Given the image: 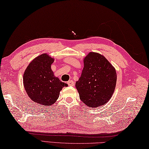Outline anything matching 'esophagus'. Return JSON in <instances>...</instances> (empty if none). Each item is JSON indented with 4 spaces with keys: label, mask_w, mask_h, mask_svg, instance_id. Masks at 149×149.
<instances>
[{
    "label": "esophagus",
    "mask_w": 149,
    "mask_h": 149,
    "mask_svg": "<svg viewBox=\"0 0 149 149\" xmlns=\"http://www.w3.org/2000/svg\"><path fill=\"white\" fill-rule=\"evenodd\" d=\"M67 84H68V86H74V84H75L74 82L72 80L68 81L67 82Z\"/></svg>",
    "instance_id": "obj_1"
}]
</instances>
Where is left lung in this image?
<instances>
[{"label": "left lung", "mask_w": 149, "mask_h": 149, "mask_svg": "<svg viewBox=\"0 0 149 149\" xmlns=\"http://www.w3.org/2000/svg\"><path fill=\"white\" fill-rule=\"evenodd\" d=\"M116 83L115 68L104 56L90 52L84 59V68L75 86L82 102L95 108L108 102Z\"/></svg>", "instance_id": "obj_1"}]
</instances>
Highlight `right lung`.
<instances>
[{"instance_id":"right-lung-1","label":"right lung","mask_w":149,"mask_h":149,"mask_svg":"<svg viewBox=\"0 0 149 149\" xmlns=\"http://www.w3.org/2000/svg\"><path fill=\"white\" fill-rule=\"evenodd\" d=\"M53 62V58L43 54L29 63L24 74V85L28 96L43 106L55 103L62 88L68 86L54 76L51 70Z\"/></svg>"}]
</instances>
